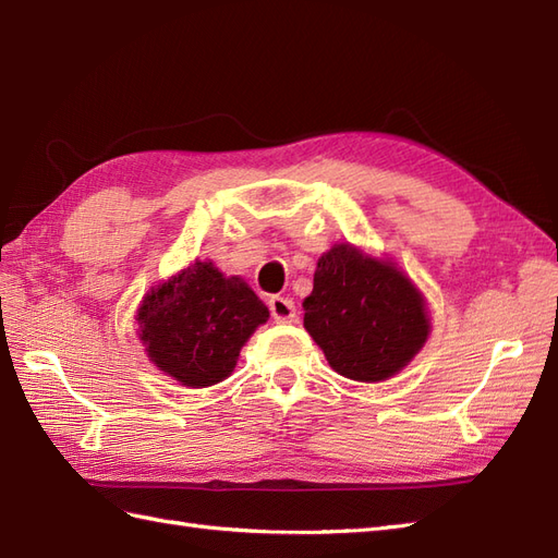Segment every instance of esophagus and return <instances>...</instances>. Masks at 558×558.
<instances>
[{
    "mask_svg": "<svg viewBox=\"0 0 558 558\" xmlns=\"http://www.w3.org/2000/svg\"><path fill=\"white\" fill-rule=\"evenodd\" d=\"M268 308H270V316H274L276 323H292L296 316V308H294V302L290 296H270Z\"/></svg>",
    "mask_w": 558,
    "mask_h": 558,
    "instance_id": "1",
    "label": "esophagus"
}]
</instances>
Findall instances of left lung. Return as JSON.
<instances>
[{"label": "left lung", "mask_w": 558, "mask_h": 558, "mask_svg": "<svg viewBox=\"0 0 558 558\" xmlns=\"http://www.w3.org/2000/svg\"><path fill=\"white\" fill-rule=\"evenodd\" d=\"M304 327L335 373L367 384L401 373L432 332L424 296L403 270L349 242L318 259Z\"/></svg>", "instance_id": "obj_1"}]
</instances>
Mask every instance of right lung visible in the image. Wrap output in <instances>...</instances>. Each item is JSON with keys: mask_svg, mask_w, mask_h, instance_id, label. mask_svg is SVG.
Segmentation results:
<instances>
[{"mask_svg": "<svg viewBox=\"0 0 558 558\" xmlns=\"http://www.w3.org/2000/svg\"><path fill=\"white\" fill-rule=\"evenodd\" d=\"M136 320L148 359L183 387L203 389L233 373L240 349L268 320V308L242 278L195 262L150 288Z\"/></svg>", "mask_w": 558, "mask_h": 558, "instance_id": "1", "label": "right lung"}]
</instances>
